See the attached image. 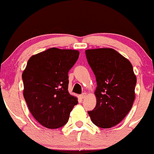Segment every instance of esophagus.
Instances as JSON below:
<instances>
[{
	"label": "esophagus",
	"mask_w": 154,
	"mask_h": 154,
	"mask_svg": "<svg viewBox=\"0 0 154 154\" xmlns=\"http://www.w3.org/2000/svg\"><path fill=\"white\" fill-rule=\"evenodd\" d=\"M86 95H87V94H86L85 92H84V93H82L81 95H80V97H81L82 99H84V98H85Z\"/></svg>",
	"instance_id": "esophagus-1"
}]
</instances>
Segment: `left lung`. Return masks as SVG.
Instances as JSON below:
<instances>
[{"label": "left lung", "mask_w": 154, "mask_h": 154, "mask_svg": "<svg viewBox=\"0 0 154 154\" xmlns=\"http://www.w3.org/2000/svg\"><path fill=\"white\" fill-rule=\"evenodd\" d=\"M97 81V104L88 111L92 122L102 128L119 123L132 107L136 76L128 60L112 48L85 51Z\"/></svg>", "instance_id": "left-lung-1"}]
</instances>
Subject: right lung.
I'll return each instance as SVG.
<instances>
[{
  "instance_id": "obj_1",
  "label": "right lung",
  "mask_w": 154,
  "mask_h": 154,
  "mask_svg": "<svg viewBox=\"0 0 154 154\" xmlns=\"http://www.w3.org/2000/svg\"><path fill=\"white\" fill-rule=\"evenodd\" d=\"M79 56L75 50L52 48L28 60L22 75L23 96L32 115L46 128L63 126L78 103L68 91V72Z\"/></svg>"
}]
</instances>
